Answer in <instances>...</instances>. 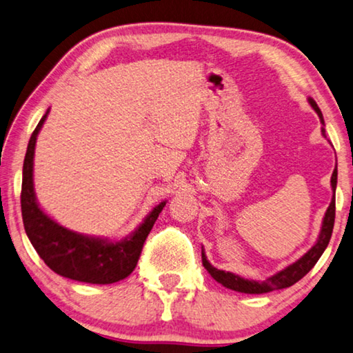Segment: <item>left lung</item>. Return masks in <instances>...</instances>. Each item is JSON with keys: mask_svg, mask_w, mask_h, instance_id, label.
I'll return each instance as SVG.
<instances>
[{"mask_svg": "<svg viewBox=\"0 0 353 353\" xmlns=\"http://www.w3.org/2000/svg\"><path fill=\"white\" fill-rule=\"evenodd\" d=\"M311 108L314 109L319 115L321 122L323 125V117L319 106L316 105V101L313 98H308ZM322 134L325 136V130L322 128ZM336 183H338V169L334 167V170L332 173V189H333V199L330 206L327 208L325 216H323L322 221V228H321V234L319 239H317L316 244L310 248V250L305 253L302 258H299L296 263H292L285 268L280 272H276L275 275L269 276L264 281H255V280H247L242 279V276L231 274V272H225V270H219L212 265L210 261L206 259L205 252L201 250V261H203L205 269L211 274L212 279H214L217 283H221L228 290L238 291V292H244V294H264V292H270L275 290H283V288H290L294 283H297L300 279H303L311 269L314 268V264L317 263V259L322 256L323 250H325L328 242H330L332 233H333V225H334V192H336Z\"/></svg>", "mask_w": 353, "mask_h": 353, "instance_id": "obj_1", "label": "left lung"}]
</instances>
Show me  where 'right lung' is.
<instances>
[{"label":"right lung","instance_id":"1","mask_svg":"<svg viewBox=\"0 0 353 353\" xmlns=\"http://www.w3.org/2000/svg\"><path fill=\"white\" fill-rule=\"evenodd\" d=\"M48 112H45L34 130L23 163L21 216L28 238L45 264L65 279L92 285H109L123 280L134 270L143 242L165 206V201L153 208L134 233L117 242L74 233L46 216L36 200L32 165L37 134Z\"/></svg>","mask_w":353,"mask_h":353}]
</instances>
